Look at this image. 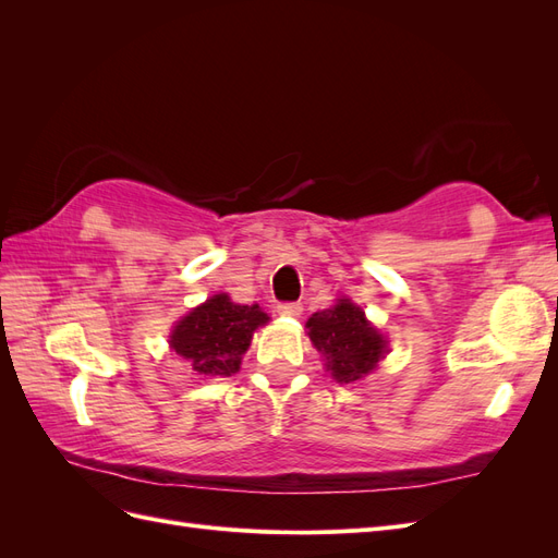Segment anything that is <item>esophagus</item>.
<instances>
[{
  "label": "esophagus",
  "instance_id": "esophagus-1",
  "mask_svg": "<svg viewBox=\"0 0 558 558\" xmlns=\"http://www.w3.org/2000/svg\"><path fill=\"white\" fill-rule=\"evenodd\" d=\"M277 312H279L281 316H291V318H295V316H300L302 305H300V302H279V305H277Z\"/></svg>",
  "mask_w": 558,
  "mask_h": 558
}]
</instances>
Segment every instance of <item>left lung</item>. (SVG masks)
Masks as SVG:
<instances>
[{
  "label": "left lung",
  "instance_id": "8db88e82",
  "mask_svg": "<svg viewBox=\"0 0 558 558\" xmlns=\"http://www.w3.org/2000/svg\"><path fill=\"white\" fill-rule=\"evenodd\" d=\"M307 328L314 347L326 353L330 375L342 384L373 373L386 351L384 337L367 324L365 312L349 300L312 314Z\"/></svg>",
  "mask_w": 558,
  "mask_h": 558
}]
</instances>
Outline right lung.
I'll return each mask as SVG.
<instances>
[{
	"label": "right lung",
	"mask_w": 558,
	"mask_h": 558,
	"mask_svg": "<svg viewBox=\"0 0 558 558\" xmlns=\"http://www.w3.org/2000/svg\"><path fill=\"white\" fill-rule=\"evenodd\" d=\"M267 320L258 305H234L223 293L214 295L179 320L172 349L197 375L230 377L240 369L253 330Z\"/></svg>",
	"instance_id": "right-lung-1"
}]
</instances>
